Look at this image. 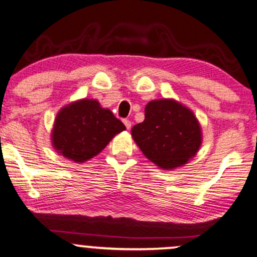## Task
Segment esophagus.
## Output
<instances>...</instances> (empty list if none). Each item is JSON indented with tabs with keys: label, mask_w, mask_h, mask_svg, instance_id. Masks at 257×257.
<instances>
[{
	"label": "esophagus",
	"mask_w": 257,
	"mask_h": 257,
	"mask_svg": "<svg viewBox=\"0 0 257 257\" xmlns=\"http://www.w3.org/2000/svg\"><path fill=\"white\" fill-rule=\"evenodd\" d=\"M123 123H124L125 128L128 129V131L132 128V122H131V120H129V119H123Z\"/></svg>",
	"instance_id": "34e87169"
}]
</instances>
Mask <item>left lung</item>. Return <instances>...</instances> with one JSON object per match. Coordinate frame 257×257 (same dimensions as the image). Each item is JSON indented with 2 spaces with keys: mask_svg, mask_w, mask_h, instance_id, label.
<instances>
[{
  "mask_svg": "<svg viewBox=\"0 0 257 257\" xmlns=\"http://www.w3.org/2000/svg\"><path fill=\"white\" fill-rule=\"evenodd\" d=\"M132 137L144 155L164 170L182 167L202 145L198 119L173 99L150 101L145 119L133 126Z\"/></svg>",
  "mask_w": 257,
  "mask_h": 257,
  "instance_id": "1",
  "label": "left lung"
}]
</instances>
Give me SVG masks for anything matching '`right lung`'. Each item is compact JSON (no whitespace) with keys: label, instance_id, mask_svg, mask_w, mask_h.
<instances>
[{"label":"right lung","instance_id":"1","mask_svg":"<svg viewBox=\"0 0 257 257\" xmlns=\"http://www.w3.org/2000/svg\"><path fill=\"white\" fill-rule=\"evenodd\" d=\"M124 124L99 101L82 99L65 106L57 114L52 132L55 151L76 163L93 158L107 146Z\"/></svg>","mask_w":257,"mask_h":257}]
</instances>
